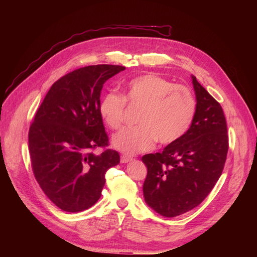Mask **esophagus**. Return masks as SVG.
<instances>
[{
	"label": "esophagus",
	"instance_id": "esophagus-1",
	"mask_svg": "<svg viewBox=\"0 0 257 257\" xmlns=\"http://www.w3.org/2000/svg\"><path fill=\"white\" fill-rule=\"evenodd\" d=\"M131 161H133V159L131 157H126V155H122L121 157V163H123V164H125V163H128Z\"/></svg>",
	"mask_w": 257,
	"mask_h": 257
}]
</instances>
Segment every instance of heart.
Returning <instances> with one entry per match:
<instances>
[{
	"label": "heart",
	"instance_id": "1",
	"mask_svg": "<svg viewBox=\"0 0 257 257\" xmlns=\"http://www.w3.org/2000/svg\"><path fill=\"white\" fill-rule=\"evenodd\" d=\"M126 100L142 107L139 126L124 128L112 137V147L126 155H135L153 148L155 142L170 145L189 131L196 112L192 92L163 77L147 74L130 80L124 97L109 92L99 103V113L110 128L121 126Z\"/></svg>",
	"mask_w": 257,
	"mask_h": 257
}]
</instances>
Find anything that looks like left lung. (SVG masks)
I'll return each instance as SVG.
<instances>
[{
    "mask_svg": "<svg viewBox=\"0 0 257 257\" xmlns=\"http://www.w3.org/2000/svg\"><path fill=\"white\" fill-rule=\"evenodd\" d=\"M196 112L189 131L162 152L146 154L143 191L155 212L174 217L197 207L222 175L228 151L226 120L221 105L195 76Z\"/></svg>",
    "mask_w": 257,
    "mask_h": 257,
    "instance_id": "8db88e82",
    "label": "left lung"
}]
</instances>
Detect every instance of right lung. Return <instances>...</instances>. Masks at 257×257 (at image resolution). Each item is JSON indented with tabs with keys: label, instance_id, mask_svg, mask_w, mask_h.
<instances>
[{
	"label": "right lung",
	"instance_id": "obj_1",
	"mask_svg": "<svg viewBox=\"0 0 257 257\" xmlns=\"http://www.w3.org/2000/svg\"><path fill=\"white\" fill-rule=\"evenodd\" d=\"M119 65H91L54 82L29 131V150L36 181L63 211L79 212L94 205L105 175L120 163L119 153L96 147L108 145L99 113L104 83L124 71Z\"/></svg>",
	"mask_w": 257,
	"mask_h": 257
}]
</instances>
